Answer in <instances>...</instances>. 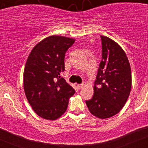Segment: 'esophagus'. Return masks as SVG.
Returning <instances> with one entry per match:
<instances>
[{"mask_svg":"<svg viewBox=\"0 0 148 148\" xmlns=\"http://www.w3.org/2000/svg\"><path fill=\"white\" fill-rule=\"evenodd\" d=\"M83 86L84 84H78V85H77V87H78V89H81L83 87Z\"/></svg>","mask_w":148,"mask_h":148,"instance_id":"34e87169","label":"esophagus"}]
</instances>
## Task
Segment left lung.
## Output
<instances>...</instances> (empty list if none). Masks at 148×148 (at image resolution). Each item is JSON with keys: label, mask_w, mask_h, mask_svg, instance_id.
Segmentation results:
<instances>
[{"label": "left lung", "mask_w": 148, "mask_h": 148, "mask_svg": "<svg viewBox=\"0 0 148 148\" xmlns=\"http://www.w3.org/2000/svg\"><path fill=\"white\" fill-rule=\"evenodd\" d=\"M102 58L94 83L93 96L86 101L89 110L99 119L119 113L131 89V70L125 51L114 40L101 35Z\"/></svg>", "instance_id": "left-lung-1"}]
</instances>
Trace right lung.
<instances>
[{"mask_svg":"<svg viewBox=\"0 0 148 148\" xmlns=\"http://www.w3.org/2000/svg\"><path fill=\"white\" fill-rule=\"evenodd\" d=\"M74 42L73 38L52 35L35 46L27 58L23 72L24 91L33 110L41 118H59L75 93L61 76L65 70V53Z\"/></svg>","mask_w":148,"mask_h":148,"instance_id":"add662e5","label":"right lung"}]
</instances>
